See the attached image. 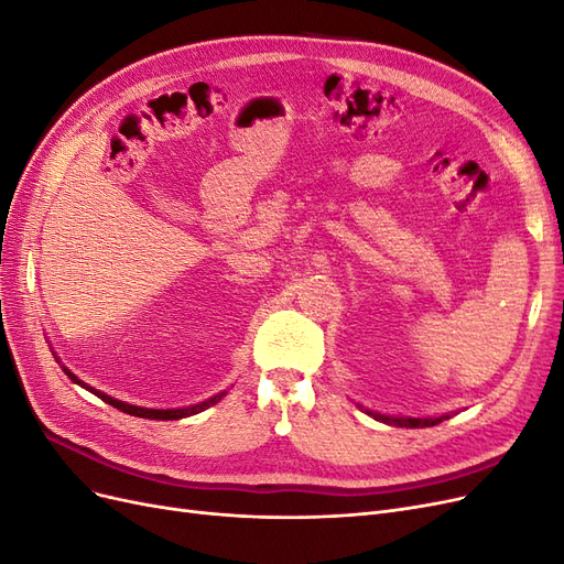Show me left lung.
<instances>
[{
	"mask_svg": "<svg viewBox=\"0 0 564 564\" xmlns=\"http://www.w3.org/2000/svg\"><path fill=\"white\" fill-rule=\"evenodd\" d=\"M373 419H379L388 425H404V429H425V425H435L442 419H449V416H440V419H390V416H381V414H373Z\"/></svg>",
	"mask_w": 564,
	"mask_h": 564,
	"instance_id": "8db88e82",
	"label": "left lung"
}]
</instances>
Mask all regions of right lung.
Listing matches in <instances>:
<instances>
[{
	"label": "right lung",
	"instance_id": "1",
	"mask_svg": "<svg viewBox=\"0 0 564 564\" xmlns=\"http://www.w3.org/2000/svg\"><path fill=\"white\" fill-rule=\"evenodd\" d=\"M65 373H67V377H70V381L79 383L82 388L91 390L96 398H100V400H104V402H108L110 406L119 409V412L131 414V416H141V419H155V421H176V419H183V416H193V414H199V412H204V409H207L209 404L218 402L220 398L226 395V392H220V395H216V398H212V400H207V402H202V404L187 406V409H143V406H133V404H124V402H119V400H112L110 395H106V392L94 390V388H89L87 383H82V381L75 377V373H70V371H67V369H65Z\"/></svg>",
	"mask_w": 564,
	"mask_h": 564
}]
</instances>
